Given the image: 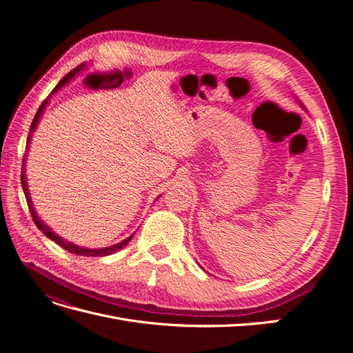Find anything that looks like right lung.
Instances as JSON below:
<instances>
[{
	"label": "right lung",
	"mask_w": 353,
	"mask_h": 353,
	"mask_svg": "<svg viewBox=\"0 0 353 353\" xmlns=\"http://www.w3.org/2000/svg\"><path fill=\"white\" fill-rule=\"evenodd\" d=\"M83 66H85V65H81V66H78L77 69H73L70 73H68L66 77L63 78V79L56 85V88L52 90L51 94H54L57 90H60V88L63 87V85H66L72 78L77 77L78 72H81V69H82ZM47 103H48V99L44 100V103H42V104L39 105V109H38V112H37V114H35V117H34V121H32L30 131H29L28 141H26V148L29 147L32 132L35 131V128H37V125H38V122H39V119H41V116H42V113H44V110H46ZM25 162H26V153H25V156H23V165H22V187H23V193H25V197H26V201H28L29 210H30V215H32V219H34V222H35V225L38 227V230L44 232V236H47L50 240H52L54 243H57L59 245H61V248L65 249V250H68V252H70V253H73V254H81V256H108V254H113L114 252L121 250V249L123 248V245H126L128 243L131 241V239H132L134 236H130L128 239H125L123 241L110 245V248H104V249H87V248H81V245L73 244V243H70V241H68V240H65V239H61L60 236H57V234H56L54 231H52L48 225H46V223L41 221V218H38L37 212H35V208H34V205H32V200H30V196H29V190H28V183H26V170H25V166H26V165H25Z\"/></svg>",
	"instance_id": "right-lung-1"
}]
</instances>
